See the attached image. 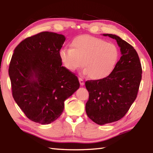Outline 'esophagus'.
Returning <instances> with one entry per match:
<instances>
[{"label": "esophagus", "mask_w": 153, "mask_h": 153, "mask_svg": "<svg viewBox=\"0 0 153 153\" xmlns=\"http://www.w3.org/2000/svg\"><path fill=\"white\" fill-rule=\"evenodd\" d=\"M79 83H80V85H84V84H85V82H84V81L83 79L81 78V77H79Z\"/></svg>", "instance_id": "esophagus-1"}]
</instances>
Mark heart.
I'll return each instance as SVG.
<instances>
[{"label": "heart", "instance_id": "heart-1", "mask_svg": "<svg viewBox=\"0 0 153 153\" xmlns=\"http://www.w3.org/2000/svg\"><path fill=\"white\" fill-rule=\"evenodd\" d=\"M71 48H64L59 53L63 66L75 71L83 66V74L99 80L111 74L118 62L119 51L116 45L100 38L81 35L71 42Z\"/></svg>", "mask_w": 153, "mask_h": 153}]
</instances>
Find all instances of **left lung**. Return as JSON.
<instances>
[{"label":"left lung","instance_id":"left-lung-1","mask_svg":"<svg viewBox=\"0 0 153 153\" xmlns=\"http://www.w3.org/2000/svg\"><path fill=\"white\" fill-rule=\"evenodd\" d=\"M103 35L116 41L122 56L108 76L85 82L89 92L86 113L99 125L116 122L126 115L137 98L142 77L141 64L135 48L116 35Z\"/></svg>","mask_w":153,"mask_h":153}]
</instances>
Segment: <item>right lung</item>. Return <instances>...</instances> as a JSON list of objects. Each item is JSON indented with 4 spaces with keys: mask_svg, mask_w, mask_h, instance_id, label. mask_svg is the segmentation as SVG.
Segmentation results:
<instances>
[{
    "mask_svg": "<svg viewBox=\"0 0 153 153\" xmlns=\"http://www.w3.org/2000/svg\"><path fill=\"white\" fill-rule=\"evenodd\" d=\"M66 38L43 31L25 39L14 51L8 74L12 96L30 120L55 121L64 101L79 87L77 77L62 66L59 53Z\"/></svg>",
    "mask_w": 153,
    "mask_h": 153,
    "instance_id": "add662e5",
    "label": "right lung"
}]
</instances>
